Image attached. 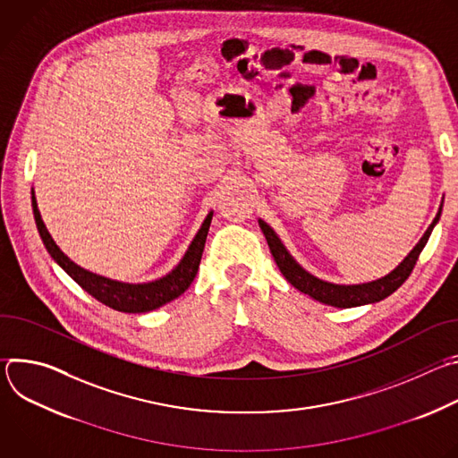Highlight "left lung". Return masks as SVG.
<instances>
[{"label":"left lung","mask_w":458,"mask_h":458,"mask_svg":"<svg viewBox=\"0 0 458 458\" xmlns=\"http://www.w3.org/2000/svg\"><path fill=\"white\" fill-rule=\"evenodd\" d=\"M440 214H442V203L438 207V212H437L433 223L428 226V230L424 232L420 241L415 244V248L404 257L403 263L394 272H389L387 276H384L377 281H369V283H362V284H335V283L322 281V279L311 276L290 255V251L286 250V246L283 244V241L279 239V235L274 232V228L268 223L259 219V226H260V230H263V233L268 241L270 251L274 255V260L277 263L281 274L286 277V281L292 286H295L299 292L310 295L311 299H315L322 304L335 306V308H353V306L378 302L403 286V283L410 277L411 270L415 268L417 259H419L422 248L426 246L435 225L438 223Z\"/></svg>","instance_id":"obj_1"}]
</instances>
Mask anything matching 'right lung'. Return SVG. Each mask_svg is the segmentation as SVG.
Segmentation results:
<instances>
[{
  "label": "right lung",
  "instance_id": "1",
  "mask_svg": "<svg viewBox=\"0 0 458 458\" xmlns=\"http://www.w3.org/2000/svg\"><path fill=\"white\" fill-rule=\"evenodd\" d=\"M32 212H34L39 237L55 263L94 299H98L99 302H103L105 306H108L112 310L124 311V313L152 311V310L165 306L166 302L177 299L181 293L186 292V288L191 284L195 274H198V270H199L201 255L205 250L207 235H208L212 216H214V212H208L201 228L198 230V233H195V237L191 239L182 259L179 260L177 267L172 272H168L166 276H163L156 281L134 284V283H123V281L108 279V277L98 276L94 272H89L64 255L59 250V246L55 244V241L52 239V235L48 233V230L41 219L36 195H34V188H32Z\"/></svg>",
  "mask_w": 458,
  "mask_h": 458
}]
</instances>
